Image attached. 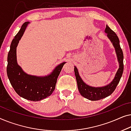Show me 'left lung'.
Masks as SVG:
<instances>
[{
	"label": "left lung",
	"instance_id": "8db88e82",
	"mask_svg": "<svg viewBox=\"0 0 131 131\" xmlns=\"http://www.w3.org/2000/svg\"><path fill=\"white\" fill-rule=\"evenodd\" d=\"M105 32L115 47L116 53L119 67L113 81L109 84L101 87H94L86 84L81 78L76 66H74L75 77L78 85L79 91L82 96L91 101H96L103 99L111 95L115 91L119 84L123 72V54L122 50L119 45L118 37L113 30H112L107 25L105 29Z\"/></svg>",
	"mask_w": 131,
	"mask_h": 131
}]
</instances>
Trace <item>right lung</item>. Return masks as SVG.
Returning a JSON list of instances; mask_svg holds the SVG:
<instances>
[{
  "label": "right lung",
  "instance_id": "obj_1",
  "mask_svg": "<svg viewBox=\"0 0 131 131\" xmlns=\"http://www.w3.org/2000/svg\"><path fill=\"white\" fill-rule=\"evenodd\" d=\"M29 22L22 25L10 45L8 55L7 75L10 84L19 96L30 101H40L50 95L55 89L60 71L66 62L58 65L52 72L45 77H37L27 74L16 60V47L26 29Z\"/></svg>",
  "mask_w": 131,
  "mask_h": 131
}]
</instances>
